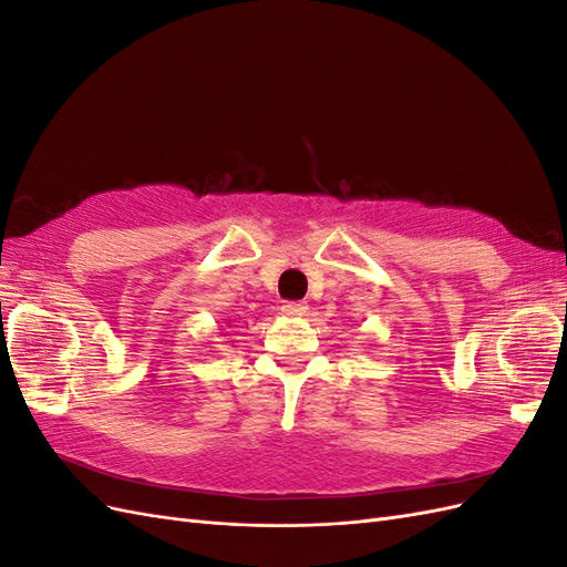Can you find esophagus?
<instances>
[{"label": "esophagus", "instance_id": "esophagus-1", "mask_svg": "<svg viewBox=\"0 0 567 567\" xmlns=\"http://www.w3.org/2000/svg\"><path fill=\"white\" fill-rule=\"evenodd\" d=\"M284 315H288V317H302L305 312H307V305L305 302H300V300H293V302H286L284 307Z\"/></svg>", "mask_w": 567, "mask_h": 567}]
</instances>
